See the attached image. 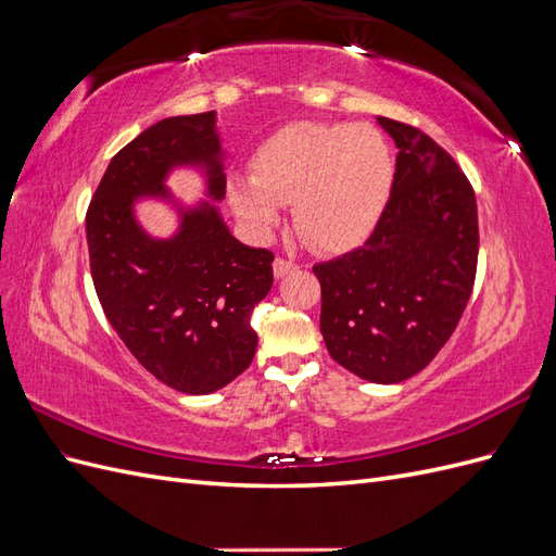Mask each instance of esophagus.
Masks as SVG:
<instances>
[{"label": "esophagus", "mask_w": 556, "mask_h": 556, "mask_svg": "<svg viewBox=\"0 0 556 556\" xmlns=\"http://www.w3.org/2000/svg\"><path fill=\"white\" fill-rule=\"evenodd\" d=\"M292 271H296V264H294V262L282 260V257H278V260L274 262V276H276V278H285V276L292 274Z\"/></svg>", "instance_id": "esophagus-1"}]
</instances>
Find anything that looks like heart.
Listing matches in <instances>:
<instances>
[{"mask_svg": "<svg viewBox=\"0 0 556 556\" xmlns=\"http://www.w3.org/2000/svg\"><path fill=\"white\" fill-rule=\"evenodd\" d=\"M392 185L394 155L380 129L301 121L268 134L250 157V178H229L227 199L255 237H266L280 204L292 201L301 239L339 255L371 237Z\"/></svg>", "mask_w": 556, "mask_h": 556, "instance_id": "heart-1", "label": "heart"}]
</instances>
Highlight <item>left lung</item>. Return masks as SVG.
<instances>
[{
	"instance_id": "8db88e82",
	"label": "left lung",
	"mask_w": 556,
	"mask_h": 556,
	"mask_svg": "<svg viewBox=\"0 0 556 556\" xmlns=\"http://www.w3.org/2000/svg\"><path fill=\"white\" fill-rule=\"evenodd\" d=\"M396 172L368 241L317 264L329 355L378 384L408 380L439 355L468 304L478 264V206L466 176L425 131L378 115Z\"/></svg>"
}]
</instances>
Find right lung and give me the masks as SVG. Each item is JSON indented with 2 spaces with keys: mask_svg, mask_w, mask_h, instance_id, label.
Returning a JSON list of instances; mask_svg holds the SVG:
<instances>
[{
  "mask_svg": "<svg viewBox=\"0 0 556 556\" xmlns=\"http://www.w3.org/2000/svg\"><path fill=\"white\" fill-rule=\"evenodd\" d=\"M215 111L176 115L143 129L117 153L90 201L86 231L92 280L111 327L160 382L182 394L223 390L250 366V313L274 285V255L231 237L225 148ZM176 168L205 176L206 200L188 207L165 180ZM162 200L179 225L153 238L136 217Z\"/></svg>",
  "mask_w": 556,
  "mask_h": 556,
  "instance_id": "add662e5",
  "label": "right lung"
}]
</instances>
